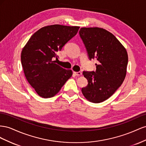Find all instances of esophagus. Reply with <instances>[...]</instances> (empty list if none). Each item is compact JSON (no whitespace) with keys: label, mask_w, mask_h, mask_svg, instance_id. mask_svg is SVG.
<instances>
[{"label":"esophagus","mask_w":146,"mask_h":146,"mask_svg":"<svg viewBox=\"0 0 146 146\" xmlns=\"http://www.w3.org/2000/svg\"><path fill=\"white\" fill-rule=\"evenodd\" d=\"M74 74H75L76 76H81V74H82V73L80 72H74Z\"/></svg>","instance_id":"esophagus-1"}]
</instances>
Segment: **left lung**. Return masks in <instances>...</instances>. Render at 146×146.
<instances>
[{
  "mask_svg": "<svg viewBox=\"0 0 146 146\" xmlns=\"http://www.w3.org/2000/svg\"><path fill=\"white\" fill-rule=\"evenodd\" d=\"M79 34L89 59L98 61L95 72H83L88 84L82 88V93L90 102H103L114 94L125 80L127 52L116 37L104 29L82 27Z\"/></svg>",
  "mask_w": 146,
  "mask_h": 146,
  "instance_id": "obj_1",
  "label": "left lung"
}]
</instances>
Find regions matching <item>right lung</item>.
Instances as JSON below:
<instances>
[{
  "mask_svg": "<svg viewBox=\"0 0 146 146\" xmlns=\"http://www.w3.org/2000/svg\"><path fill=\"white\" fill-rule=\"evenodd\" d=\"M78 26L60 24L40 29L23 48L21 59L27 81L42 98L56 95L72 76L71 70L64 69L53 61L57 52L76 35Z\"/></svg>",
  "mask_w": 146,
  "mask_h": 146,
  "instance_id": "1",
  "label": "right lung"
}]
</instances>
